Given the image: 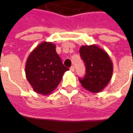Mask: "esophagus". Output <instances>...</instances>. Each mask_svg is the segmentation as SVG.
Instances as JSON below:
<instances>
[{
	"label": "esophagus",
	"instance_id": "obj_1",
	"mask_svg": "<svg viewBox=\"0 0 133 133\" xmlns=\"http://www.w3.org/2000/svg\"><path fill=\"white\" fill-rule=\"evenodd\" d=\"M70 71L71 72H74V70H75V67H74V66H72L71 67H70Z\"/></svg>",
	"mask_w": 133,
	"mask_h": 133
}]
</instances>
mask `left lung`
I'll use <instances>...</instances> for the list:
<instances>
[{
    "label": "left lung",
    "instance_id": "left-lung-1",
    "mask_svg": "<svg viewBox=\"0 0 133 133\" xmlns=\"http://www.w3.org/2000/svg\"><path fill=\"white\" fill-rule=\"evenodd\" d=\"M86 66V75L79 81L83 87L91 92H101L110 81L113 65L109 55L97 45L81 46L79 50Z\"/></svg>",
    "mask_w": 133,
    "mask_h": 133
}]
</instances>
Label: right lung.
<instances>
[{
	"label": "right lung",
	"instance_id": "add662e5",
	"mask_svg": "<svg viewBox=\"0 0 133 133\" xmlns=\"http://www.w3.org/2000/svg\"><path fill=\"white\" fill-rule=\"evenodd\" d=\"M55 47L52 42H42L31 52L26 62V79L35 92L43 95L52 93L69 70L62 64Z\"/></svg>",
	"mask_w": 133,
	"mask_h": 133
}]
</instances>
